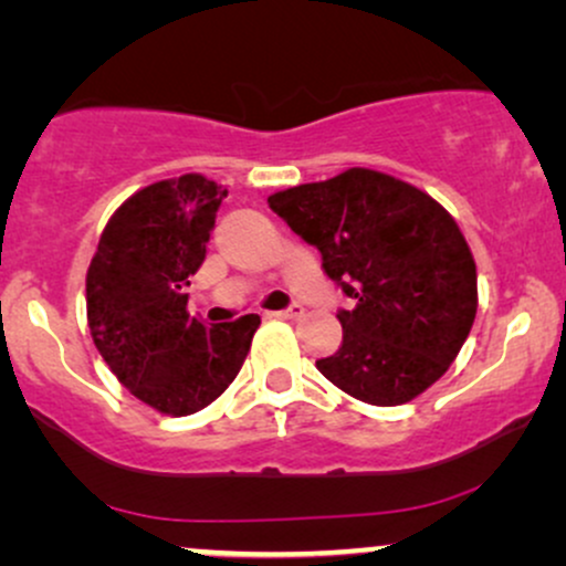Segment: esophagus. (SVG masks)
<instances>
[{
  "label": "esophagus",
  "mask_w": 566,
  "mask_h": 566,
  "mask_svg": "<svg viewBox=\"0 0 566 566\" xmlns=\"http://www.w3.org/2000/svg\"><path fill=\"white\" fill-rule=\"evenodd\" d=\"M272 317H281V321H298V317L304 315V307L302 304H291L289 310H277V312H270Z\"/></svg>",
  "instance_id": "34e87169"
}]
</instances>
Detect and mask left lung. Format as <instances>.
<instances>
[{
  "label": "left lung",
  "mask_w": 566,
  "mask_h": 566,
  "mask_svg": "<svg viewBox=\"0 0 566 566\" xmlns=\"http://www.w3.org/2000/svg\"><path fill=\"white\" fill-rule=\"evenodd\" d=\"M270 209L317 245L355 307L317 370L355 400L391 408L440 381L476 317V264L450 211L416 185L352 166L272 192Z\"/></svg>",
  "instance_id": "8db88e82"
}]
</instances>
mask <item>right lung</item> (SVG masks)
I'll return each mask as SVG.
<instances>
[{
  "mask_svg": "<svg viewBox=\"0 0 566 566\" xmlns=\"http://www.w3.org/2000/svg\"><path fill=\"white\" fill-rule=\"evenodd\" d=\"M228 188L196 175L158 179L113 211L86 270V323L113 376L164 416H190L230 387L259 315L203 325L185 285L203 264Z\"/></svg>",
  "mask_w": 566,
  "mask_h": 566,
  "instance_id": "obj_1",
  "label": "right lung"
}]
</instances>
